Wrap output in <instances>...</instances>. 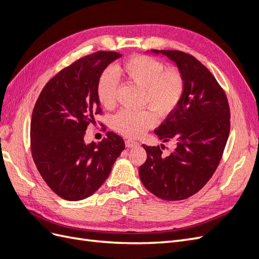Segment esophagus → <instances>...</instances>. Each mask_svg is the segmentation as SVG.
I'll list each match as a JSON object with an SVG mask.
<instances>
[{
    "label": "esophagus",
    "mask_w": 259,
    "mask_h": 259,
    "mask_svg": "<svg viewBox=\"0 0 259 259\" xmlns=\"http://www.w3.org/2000/svg\"><path fill=\"white\" fill-rule=\"evenodd\" d=\"M125 146H126L127 148H133V147L138 146V143L135 142V140L127 139V140H125Z\"/></svg>",
    "instance_id": "1"
}]
</instances>
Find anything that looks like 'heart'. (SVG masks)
Returning a JSON list of instances; mask_svg holds the SVG:
<instances>
[{
  "mask_svg": "<svg viewBox=\"0 0 259 259\" xmlns=\"http://www.w3.org/2000/svg\"><path fill=\"white\" fill-rule=\"evenodd\" d=\"M137 85L143 90V104L150 105L162 117L169 115L178 107L185 93V79L180 70L165 69L162 61L137 55L105 71L97 83V98L101 106L112 108L115 104L117 79ZM156 123V114L151 109L127 110L116 113L112 120L113 128L127 137H138Z\"/></svg>",
  "mask_w": 259,
  "mask_h": 259,
  "instance_id": "1",
  "label": "heart"
}]
</instances>
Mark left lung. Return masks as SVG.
Returning <instances> with one entry per match:
<instances>
[{
	"label": "left lung",
	"instance_id": "left-lung-1",
	"mask_svg": "<svg viewBox=\"0 0 259 259\" xmlns=\"http://www.w3.org/2000/svg\"><path fill=\"white\" fill-rule=\"evenodd\" d=\"M173 60L185 79L178 107L154 131L159 139L174 142L169 154L163 145H143L147 160L139 177L147 189L166 201L185 200L197 193L215 173L230 132V109L226 93L214 75L192 55L158 51Z\"/></svg>",
	"mask_w": 259,
	"mask_h": 259
}]
</instances>
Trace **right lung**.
<instances>
[{"label":"right lung","mask_w":259,"mask_h":259,"mask_svg":"<svg viewBox=\"0 0 259 259\" xmlns=\"http://www.w3.org/2000/svg\"><path fill=\"white\" fill-rule=\"evenodd\" d=\"M119 57L116 52L99 51L77 59L46 83L35 103L31 153L45 183L65 200H83L97 191L125 148L113 132L98 144L84 143L86 128L101 114L99 77Z\"/></svg>","instance_id":"obj_1"}]
</instances>
